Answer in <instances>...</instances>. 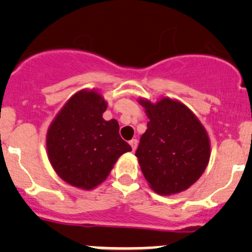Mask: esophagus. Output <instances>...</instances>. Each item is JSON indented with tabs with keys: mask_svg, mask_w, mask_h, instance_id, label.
Segmentation results:
<instances>
[{
	"mask_svg": "<svg viewBox=\"0 0 252 252\" xmlns=\"http://www.w3.org/2000/svg\"><path fill=\"white\" fill-rule=\"evenodd\" d=\"M129 144H130L131 149H133V151H135L136 147H138V140L136 139H131L130 141H129Z\"/></svg>",
	"mask_w": 252,
	"mask_h": 252,
	"instance_id": "1",
	"label": "esophagus"
}]
</instances>
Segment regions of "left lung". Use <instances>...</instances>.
<instances>
[{
  "mask_svg": "<svg viewBox=\"0 0 252 252\" xmlns=\"http://www.w3.org/2000/svg\"><path fill=\"white\" fill-rule=\"evenodd\" d=\"M139 102L150 119L135 152L145 179L157 194L184 191L201 177L210 159L205 128L179 101Z\"/></svg>",
  "mask_w": 252,
  "mask_h": 252,
  "instance_id": "obj_1",
  "label": "left lung"
}]
</instances>
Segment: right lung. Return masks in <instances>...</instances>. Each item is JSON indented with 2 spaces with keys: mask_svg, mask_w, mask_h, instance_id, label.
I'll return each mask as SVG.
<instances>
[{
  "mask_svg": "<svg viewBox=\"0 0 252 252\" xmlns=\"http://www.w3.org/2000/svg\"><path fill=\"white\" fill-rule=\"evenodd\" d=\"M107 102L96 91L73 95L47 130L48 159L64 182L80 189L97 187L119 156L131 147L119 135L116 119L105 121Z\"/></svg>",
  "mask_w": 252,
  "mask_h": 252,
  "instance_id": "add662e5",
  "label": "right lung"
}]
</instances>
